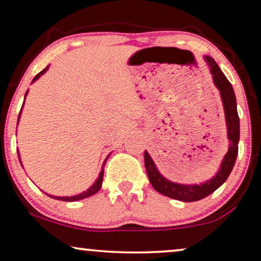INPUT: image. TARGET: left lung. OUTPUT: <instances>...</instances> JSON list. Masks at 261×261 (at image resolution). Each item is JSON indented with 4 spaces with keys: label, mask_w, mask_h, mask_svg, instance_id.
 Returning a JSON list of instances; mask_svg holds the SVG:
<instances>
[{
    "label": "left lung",
    "mask_w": 261,
    "mask_h": 261,
    "mask_svg": "<svg viewBox=\"0 0 261 261\" xmlns=\"http://www.w3.org/2000/svg\"><path fill=\"white\" fill-rule=\"evenodd\" d=\"M206 64H208L210 73L213 76L214 84L219 89L221 99L224 109V116H226V124H227V137L229 140V147L228 152L224 155V158L221 163V166L217 173L212 179L204 181L201 184H179L174 183L166 179L163 177V174L156 169L154 162H153L151 155L145 151V167L147 172L149 183L154 188L155 191L159 194H163L167 197L178 199L183 202H195L199 199L206 197L210 194H213L216 189H219L233 170L235 160L238 156V144L240 140V120H239L238 109H237V98L233 90V87L227 80L222 71L217 65L215 60L212 57H204Z\"/></svg>",
    "instance_id": "left-lung-1"
}]
</instances>
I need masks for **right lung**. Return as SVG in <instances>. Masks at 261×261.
I'll use <instances>...</instances> for the list:
<instances>
[{
    "mask_svg": "<svg viewBox=\"0 0 261 261\" xmlns=\"http://www.w3.org/2000/svg\"><path fill=\"white\" fill-rule=\"evenodd\" d=\"M47 69H48V65H47V67H45V69L42 70L41 72H39V73L37 74V76H35V77L33 78V81H32V83H34V82L37 81L38 78L41 76V74H44V73L46 72V71H47ZM27 92H28V90H27ZM27 92H26V94H24V98H26V96H27ZM23 103H24V102H23ZM22 108H23V105H22ZM22 108H21V110H22ZM21 110H20V114H19V119H17V123H19V120H20V116H21ZM17 155H19V152H17ZM19 159H20V155H19ZM107 159H108V156H107L106 160H105V163H103V165H102V170H101V172H99V176H98V178H97V179H96L95 183L92 184L91 187L88 189L87 191L82 192V194H78V195H76V196H71V197H69V196H66V197H59V196H51V195H48V196H49V197L55 198V199H59V201H65V202H74V201H80V199H83V198L90 197V196L95 195L96 192H98V191H99V189H101V187H102L103 173H105V169H103V167H105V165H106V162H107ZM20 163H21V162H20Z\"/></svg>",
    "mask_w": 261,
    "mask_h": 261,
    "instance_id": "right-lung-1",
    "label": "right lung"
}]
</instances>
